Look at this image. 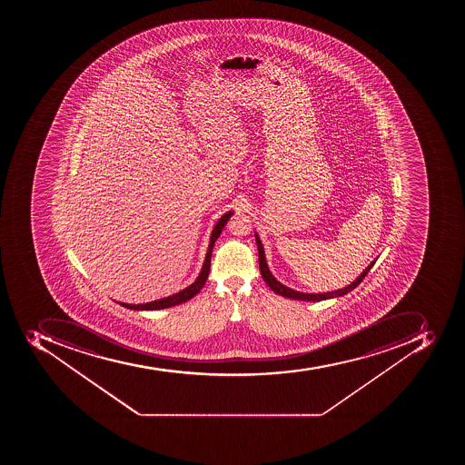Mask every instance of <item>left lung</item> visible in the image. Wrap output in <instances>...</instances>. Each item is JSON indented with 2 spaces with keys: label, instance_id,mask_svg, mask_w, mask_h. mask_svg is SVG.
<instances>
[{
  "label": "left lung",
  "instance_id": "8db88e82",
  "mask_svg": "<svg viewBox=\"0 0 465 465\" xmlns=\"http://www.w3.org/2000/svg\"><path fill=\"white\" fill-rule=\"evenodd\" d=\"M256 242L257 249H259V264H260V273L263 276L264 282H266L269 288L273 291V292L279 293V295L286 296V298H292V300H300V301H322V300H330V298H334V296H341L346 295V293L351 292L356 286L361 283V282L365 279L368 272L371 271V267L375 264V260H373L372 263L370 266L366 267L363 273H361L358 279L355 282H351V285L344 286V288L337 289V291H331V292L326 293H303L298 292V291H293V289L288 288V286L282 285L281 282L276 281V279L272 276L271 271H269V267L266 264V259H264V252L263 245L260 242V238L256 235Z\"/></svg>",
  "mask_w": 465,
  "mask_h": 465
}]
</instances>
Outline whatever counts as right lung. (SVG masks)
Masks as SVG:
<instances>
[{
  "mask_svg": "<svg viewBox=\"0 0 465 465\" xmlns=\"http://www.w3.org/2000/svg\"><path fill=\"white\" fill-rule=\"evenodd\" d=\"M231 215H232V213H227L220 221H218V223H216L215 228H213V235H211V242H209L208 252H206L205 263H203L201 274H199L198 279L194 281V283H192L189 288L183 289L182 292H177L176 295L167 296V298H163V300L153 301V302L138 303V305L122 302V307L131 308V310H163V308L174 307V305L186 302V301L193 298V296L196 295L202 288H203V285H205L206 279H208L209 267H211V256H213V245H215L216 240L220 237L221 231L225 227V223H228Z\"/></svg>",
  "mask_w": 465,
  "mask_h": 465,
  "instance_id": "obj_1",
  "label": "right lung"
}]
</instances>
